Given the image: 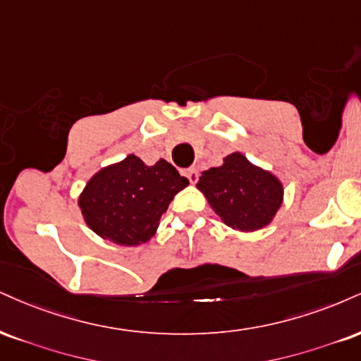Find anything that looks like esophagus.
<instances>
[{"label":"esophagus","mask_w":361,"mask_h":361,"mask_svg":"<svg viewBox=\"0 0 361 361\" xmlns=\"http://www.w3.org/2000/svg\"><path fill=\"white\" fill-rule=\"evenodd\" d=\"M185 176L188 178L190 183H197V181H198V171L195 168L185 169Z\"/></svg>","instance_id":"esophagus-1"}]
</instances>
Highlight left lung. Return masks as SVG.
Listing matches in <instances>:
<instances>
[{
  "label": "left lung",
  "mask_w": 361,
  "mask_h": 361,
  "mask_svg": "<svg viewBox=\"0 0 361 361\" xmlns=\"http://www.w3.org/2000/svg\"><path fill=\"white\" fill-rule=\"evenodd\" d=\"M197 188L228 227L255 232L274 219L284 190L279 178L255 166L242 153L224 158L222 166L202 173Z\"/></svg>",
  "instance_id": "left-lung-1"
}]
</instances>
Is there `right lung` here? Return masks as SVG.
Masks as SVG:
<instances>
[{
    "label": "right lung",
    "mask_w": 361,
    "mask_h": 361,
    "mask_svg": "<svg viewBox=\"0 0 361 361\" xmlns=\"http://www.w3.org/2000/svg\"><path fill=\"white\" fill-rule=\"evenodd\" d=\"M190 181L164 159L147 166L136 154L99 169L79 197L85 224L117 245L145 244L173 197Z\"/></svg>",
    "instance_id": "add662e5"
}]
</instances>
